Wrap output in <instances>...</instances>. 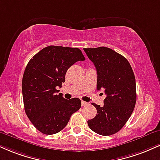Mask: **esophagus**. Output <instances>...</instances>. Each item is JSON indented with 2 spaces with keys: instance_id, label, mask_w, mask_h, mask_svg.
<instances>
[{
  "instance_id": "1",
  "label": "esophagus",
  "mask_w": 160,
  "mask_h": 160,
  "mask_svg": "<svg viewBox=\"0 0 160 160\" xmlns=\"http://www.w3.org/2000/svg\"><path fill=\"white\" fill-rule=\"evenodd\" d=\"M81 105H82V107H86V106L88 105V103H87V102H86V101H82L81 102Z\"/></svg>"
}]
</instances>
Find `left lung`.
<instances>
[{
  "mask_svg": "<svg viewBox=\"0 0 160 160\" xmlns=\"http://www.w3.org/2000/svg\"><path fill=\"white\" fill-rule=\"evenodd\" d=\"M83 50L97 70V89L104 90L107 95L103 107L92 103L97 115L88 121V125L99 135H112L124 126L135 107L133 71L128 59L109 48Z\"/></svg>",
  "mask_w": 160,
  "mask_h": 160,
  "instance_id": "obj_1",
  "label": "left lung"
}]
</instances>
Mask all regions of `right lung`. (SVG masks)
Wrapping results in <instances>:
<instances>
[{
  "label": "right lung",
  "instance_id": "obj_1",
  "mask_svg": "<svg viewBox=\"0 0 160 160\" xmlns=\"http://www.w3.org/2000/svg\"><path fill=\"white\" fill-rule=\"evenodd\" d=\"M85 60L78 48L48 46L32 57L24 70L22 95L25 112L38 131L52 135L61 131L81 107L78 98L66 100L57 95L68 69Z\"/></svg>",
  "mask_w": 160,
  "mask_h": 160
}]
</instances>
